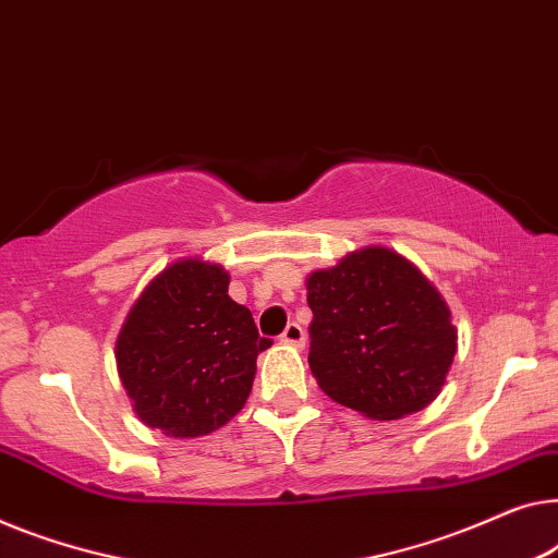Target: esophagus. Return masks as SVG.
Instances as JSON below:
<instances>
[{"instance_id":"1","label":"esophagus","mask_w":558,"mask_h":558,"mask_svg":"<svg viewBox=\"0 0 558 558\" xmlns=\"http://www.w3.org/2000/svg\"><path fill=\"white\" fill-rule=\"evenodd\" d=\"M304 339H306V332L302 327L296 325V322H289L287 325V329L284 332H281V342L284 344H294V347H302L304 344Z\"/></svg>"}]
</instances>
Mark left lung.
Segmentation results:
<instances>
[{"label":"left lung","mask_w":558,"mask_h":558,"mask_svg":"<svg viewBox=\"0 0 558 558\" xmlns=\"http://www.w3.org/2000/svg\"><path fill=\"white\" fill-rule=\"evenodd\" d=\"M310 367L339 405L375 420L438 398L456 357L450 310L400 254L367 246L306 279Z\"/></svg>","instance_id":"left-lung-1"}]
</instances>
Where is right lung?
Wrapping results in <instances>:
<instances>
[{"label":"right lung","instance_id":"1","mask_svg":"<svg viewBox=\"0 0 558 558\" xmlns=\"http://www.w3.org/2000/svg\"><path fill=\"white\" fill-rule=\"evenodd\" d=\"M271 347L229 296L221 266L183 259L145 287L118 335V373L145 425L171 438L219 430L244 408Z\"/></svg>","mask_w":558,"mask_h":558}]
</instances>
